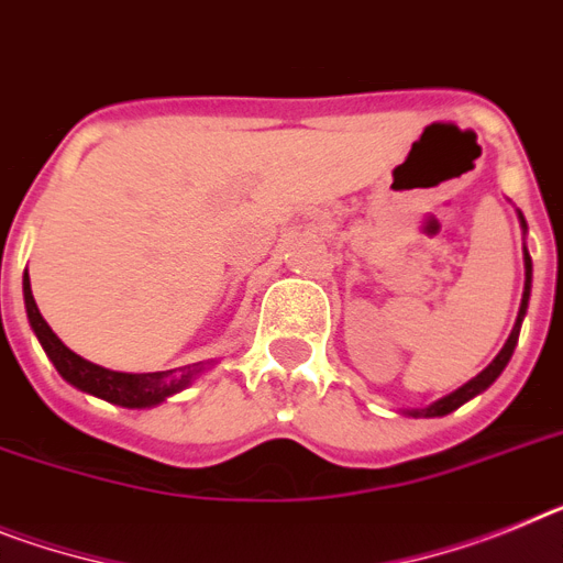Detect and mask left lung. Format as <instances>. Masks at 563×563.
I'll use <instances>...</instances> for the list:
<instances>
[{"mask_svg": "<svg viewBox=\"0 0 563 563\" xmlns=\"http://www.w3.org/2000/svg\"><path fill=\"white\" fill-rule=\"evenodd\" d=\"M521 224H523V216H521ZM527 228V224H523ZM523 267H527V282H523V296H521V310H518V319H516V328H512L510 339H507V344L501 347V353L489 362L487 369H482L478 376L473 378V382H467L464 387H459L455 393H450V396H444L441 401H435V405H430L427 410H416L412 416H424V419H435V416H446V412L459 410L464 401H470L473 396H478L482 390H487L489 384L496 382L498 376H501V369L507 367V362L512 358V350H516L518 344V333H521V321H523V313H527V301H530V285H532V262H530V253L523 250Z\"/></svg>", "mask_w": 563, "mask_h": 563, "instance_id": "obj_1", "label": "left lung"}]
</instances>
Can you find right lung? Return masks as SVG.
<instances>
[{
	"mask_svg": "<svg viewBox=\"0 0 563 563\" xmlns=\"http://www.w3.org/2000/svg\"><path fill=\"white\" fill-rule=\"evenodd\" d=\"M22 287H25V307H27V321H31L33 333L40 339V344L45 347L47 358L53 362V367L59 369V376L65 382H70L79 390L90 393V396H99L110 405L119 407H151L165 401L167 396L179 393L194 373H199V367H187L181 373L176 369H165V373H113V369H104L99 364L85 362L81 355H76L74 350H67L59 341V335L47 328V321L42 319L40 307L33 301L31 292V278H22Z\"/></svg>",
	"mask_w": 563,
	"mask_h": 563,
	"instance_id": "obj_1",
	"label": "right lung"
}]
</instances>
